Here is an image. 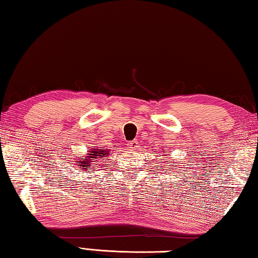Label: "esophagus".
Instances as JSON below:
<instances>
[{
	"label": "esophagus",
	"instance_id": "1",
	"mask_svg": "<svg viewBox=\"0 0 258 258\" xmlns=\"http://www.w3.org/2000/svg\"><path fill=\"white\" fill-rule=\"evenodd\" d=\"M128 148L131 150H137L139 148V142L138 141H130L128 142Z\"/></svg>",
	"mask_w": 258,
	"mask_h": 258
}]
</instances>
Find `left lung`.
<instances>
[{"mask_svg":"<svg viewBox=\"0 0 258 258\" xmlns=\"http://www.w3.org/2000/svg\"><path fill=\"white\" fill-rule=\"evenodd\" d=\"M167 163H168V161H167Z\"/></svg>","mask_w":258,"mask_h":258,"instance_id":"1","label":"left lung"}]
</instances>
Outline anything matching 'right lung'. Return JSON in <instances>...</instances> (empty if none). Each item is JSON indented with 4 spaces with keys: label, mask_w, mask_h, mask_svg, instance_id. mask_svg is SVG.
Wrapping results in <instances>:
<instances>
[{
    "label": "right lung",
    "mask_w": 258,
    "mask_h": 258,
    "mask_svg": "<svg viewBox=\"0 0 258 258\" xmlns=\"http://www.w3.org/2000/svg\"><path fill=\"white\" fill-rule=\"evenodd\" d=\"M109 152H110V150L107 149V148H91V149H87L86 154L74 158V163H72L74 165L73 167L83 173H91L97 171L104 157L109 155Z\"/></svg>",
    "instance_id": "right-lung-1"
}]
</instances>
